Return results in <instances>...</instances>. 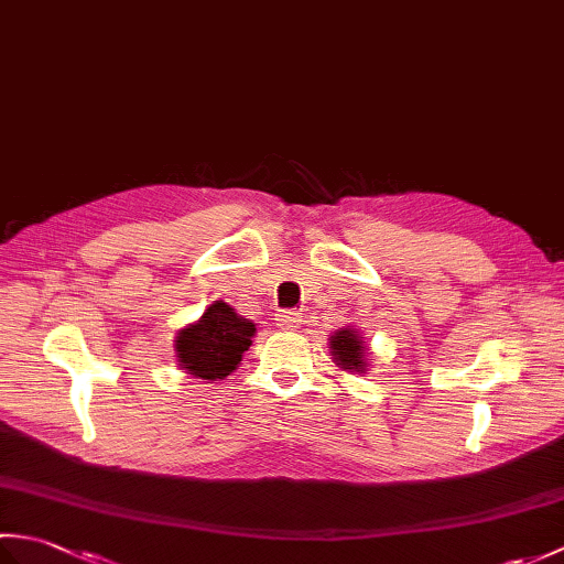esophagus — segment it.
<instances>
[{"label":"esophagus","mask_w":564,"mask_h":564,"mask_svg":"<svg viewBox=\"0 0 564 564\" xmlns=\"http://www.w3.org/2000/svg\"><path fill=\"white\" fill-rule=\"evenodd\" d=\"M275 322H279L281 329H293L297 327V322H301V315H297L295 310H281V313L275 315Z\"/></svg>","instance_id":"obj_1"}]
</instances>
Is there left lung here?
I'll use <instances>...</instances> for the list:
<instances>
[{
	"label": "left lung",
	"instance_id": "left-lung-1",
	"mask_svg": "<svg viewBox=\"0 0 564 564\" xmlns=\"http://www.w3.org/2000/svg\"><path fill=\"white\" fill-rule=\"evenodd\" d=\"M329 354L334 364L349 370V373H364L366 370V344L356 329L344 327L329 337Z\"/></svg>",
	"mask_w": 564,
	"mask_h": 564
}]
</instances>
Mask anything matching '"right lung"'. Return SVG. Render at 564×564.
I'll use <instances>...</instances> for the list:
<instances>
[{"instance_id":"add662e5","label":"right lung","mask_w":564,"mask_h":564,"mask_svg":"<svg viewBox=\"0 0 564 564\" xmlns=\"http://www.w3.org/2000/svg\"><path fill=\"white\" fill-rule=\"evenodd\" d=\"M254 332V322L237 315L227 303L215 301L198 322L176 334V361L188 376L223 380L242 361Z\"/></svg>"}]
</instances>
